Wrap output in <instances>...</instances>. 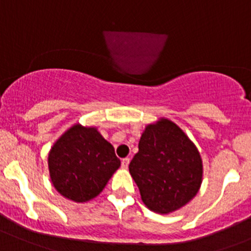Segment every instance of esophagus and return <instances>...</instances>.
Returning <instances> with one entry per match:
<instances>
[{
  "label": "esophagus",
  "mask_w": 251,
  "mask_h": 251,
  "mask_svg": "<svg viewBox=\"0 0 251 251\" xmlns=\"http://www.w3.org/2000/svg\"><path fill=\"white\" fill-rule=\"evenodd\" d=\"M128 163H130V158H128V157L123 158V160H121V166H123V168H127Z\"/></svg>",
  "instance_id": "1"
}]
</instances>
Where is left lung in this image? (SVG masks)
Instances as JSON below:
<instances>
[{"label": "left lung", "instance_id": "obj_1", "mask_svg": "<svg viewBox=\"0 0 251 251\" xmlns=\"http://www.w3.org/2000/svg\"><path fill=\"white\" fill-rule=\"evenodd\" d=\"M128 170L145 205L161 214L186 205L202 183L200 152L186 133L167 119L146 126Z\"/></svg>", "mask_w": 251, "mask_h": 251}]
</instances>
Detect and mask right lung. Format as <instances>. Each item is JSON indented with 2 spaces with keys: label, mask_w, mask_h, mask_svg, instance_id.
<instances>
[{
  "label": "right lung",
  "mask_w": 251,
  "mask_h": 251,
  "mask_svg": "<svg viewBox=\"0 0 251 251\" xmlns=\"http://www.w3.org/2000/svg\"><path fill=\"white\" fill-rule=\"evenodd\" d=\"M48 167L54 188L68 200L83 203L104 189L120 160L97 128L76 124L53 145Z\"/></svg>",
  "instance_id": "1"
}]
</instances>
